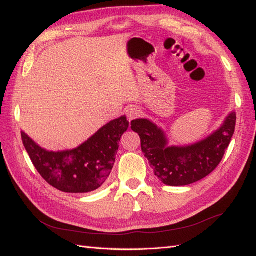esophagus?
<instances>
[{
  "mask_svg": "<svg viewBox=\"0 0 256 256\" xmlns=\"http://www.w3.org/2000/svg\"><path fill=\"white\" fill-rule=\"evenodd\" d=\"M140 113H142V112H140V108H136V106H131L126 110V114H128V118L130 121H132V120L140 116Z\"/></svg>",
  "mask_w": 256,
  "mask_h": 256,
  "instance_id": "esophagus-1",
  "label": "esophagus"
}]
</instances>
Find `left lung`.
<instances>
[{
    "label": "left lung",
    "mask_w": 256,
    "mask_h": 256,
    "mask_svg": "<svg viewBox=\"0 0 256 256\" xmlns=\"http://www.w3.org/2000/svg\"><path fill=\"white\" fill-rule=\"evenodd\" d=\"M236 121L232 111L209 136L182 146L170 145L164 130L148 118L133 120L131 128L140 135L142 152L155 176L168 186H186L208 176L220 164L234 133Z\"/></svg>",
    "instance_id": "left-lung-1"
}]
</instances>
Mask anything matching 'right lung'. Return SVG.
I'll return each mask as SVG.
<instances>
[{
	"mask_svg": "<svg viewBox=\"0 0 256 256\" xmlns=\"http://www.w3.org/2000/svg\"><path fill=\"white\" fill-rule=\"evenodd\" d=\"M128 124L125 116L112 120L72 150L42 148L24 131L22 140L37 172L48 184L64 192L84 194L106 182L116 162L118 142Z\"/></svg>",
	"mask_w": 256,
	"mask_h": 256,
	"instance_id": "1",
	"label": "right lung"
}]
</instances>
